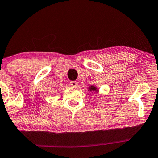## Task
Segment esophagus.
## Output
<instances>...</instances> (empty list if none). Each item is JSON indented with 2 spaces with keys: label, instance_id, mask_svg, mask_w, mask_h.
Wrapping results in <instances>:
<instances>
[{
  "label": "esophagus",
  "instance_id": "1",
  "mask_svg": "<svg viewBox=\"0 0 158 158\" xmlns=\"http://www.w3.org/2000/svg\"><path fill=\"white\" fill-rule=\"evenodd\" d=\"M78 83L77 82V81H71L70 84H69V85L71 86H72V87H77V85H78Z\"/></svg>",
  "mask_w": 158,
  "mask_h": 158
}]
</instances>
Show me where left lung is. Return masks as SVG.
<instances>
[{"label": "left lung", "mask_w": 158, "mask_h": 158, "mask_svg": "<svg viewBox=\"0 0 158 158\" xmlns=\"http://www.w3.org/2000/svg\"><path fill=\"white\" fill-rule=\"evenodd\" d=\"M89 91H94V92H99V89H98L96 86H89V87L88 88Z\"/></svg>", "instance_id": "left-lung-1"}]
</instances>
